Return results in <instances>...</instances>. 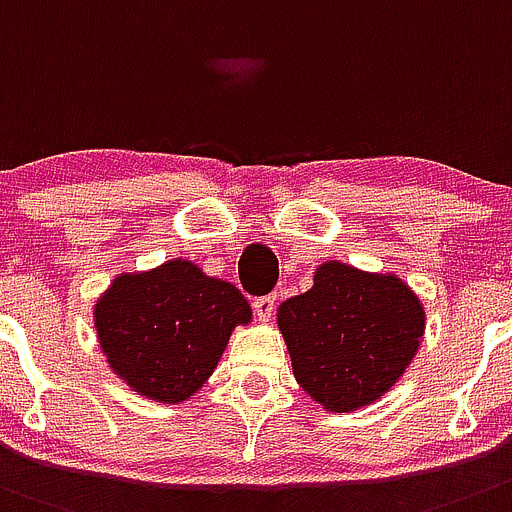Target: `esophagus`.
I'll use <instances>...</instances> for the list:
<instances>
[{
    "label": "esophagus",
    "instance_id": "34e87169",
    "mask_svg": "<svg viewBox=\"0 0 512 512\" xmlns=\"http://www.w3.org/2000/svg\"><path fill=\"white\" fill-rule=\"evenodd\" d=\"M275 303H278V298L275 296H262V298H255V313H257V319L260 321H270L273 319V313H275Z\"/></svg>",
    "mask_w": 512,
    "mask_h": 512
}]
</instances>
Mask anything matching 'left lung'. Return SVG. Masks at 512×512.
Here are the masks:
<instances>
[{
	"label": "left lung",
	"mask_w": 512,
	"mask_h": 512,
	"mask_svg": "<svg viewBox=\"0 0 512 512\" xmlns=\"http://www.w3.org/2000/svg\"><path fill=\"white\" fill-rule=\"evenodd\" d=\"M278 329L298 385L326 411L352 413L403 377L423 342L426 311L398 275L326 260L306 293L280 303Z\"/></svg>",
	"instance_id": "left-lung-1"
}]
</instances>
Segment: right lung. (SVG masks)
<instances>
[{"instance_id": "right-lung-1", "label": "right lung", "mask_w": 512, "mask_h": 512, "mask_svg": "<svg viewBox=\"0 0 512 512\" xmlns=\"http://www.w3.org/2000/svg\"><path fill=\"white\" fill-rule=\"evenodd\" d=\"M250 321V303L232 283L183 257L117 275L94 303L96 339L114 375L170 405L204 388L232 331Z\"/></svg>"}]
</instances>
